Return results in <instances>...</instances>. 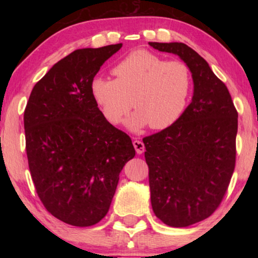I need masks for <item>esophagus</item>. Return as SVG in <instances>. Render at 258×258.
<instances>
[{
    "label": "esophagus",
    "mask_w": 258,
    "mask_h": 258,
    "mask_svg": "<svg viewBox=\"0 0 258 258\" xmlns=\"http://www.w3.org/2000/svg\"><path fill=\"white\" fill-rule=\"evenodd\" d=\"M133 144H134V148H135L136 153L139 154V155L143 154L144 150H146V148H144V143L142 142V141L135 140V141H134V142H133Z\"/></svg>",
    "instance_id": "obj_1"
}]
</instances>
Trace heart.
Here are the masks:
<instances>
[{
    "mask_svg": "<svg viewBox=\"0 0 258 258\" xmlns=\"http://www.w3.org/2000/svg\"><path fill=\"white\" fill-rule=\"evenodd\" d=\"M115 80L96 77L91 95L111 124H118L133 107L136 111L126 121L137 132L149 123L164 129L181 117L192 87L189 67L178 59L165 61L148 50H136L111 70Z\"/></svg>",
    "mask_w": 258,
    "mask_h": 258,
    "instance_id": "b5f03b06",
    "label": "heart"
}]
</instances>
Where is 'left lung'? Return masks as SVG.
<instances>
[{
    "mask_svg": "<svg viewBox=\"0 0 258 258\" xmlns=\"http://www.w3.org/2000/svg\"><path fill=\"white\" fill-rule=\"evenodd\" d=\"M177 55L191 72L194 95L174 124L143 139L151 207L169 227L206 220L227 192L236 162L238 114L228 88L184 43L149 42Z\"/></svg>",
    "mask_w": 258,
    "mask_h": 258,
    "instance_id": "8db88e82",
    "label": "left lung"
}]
</instances>
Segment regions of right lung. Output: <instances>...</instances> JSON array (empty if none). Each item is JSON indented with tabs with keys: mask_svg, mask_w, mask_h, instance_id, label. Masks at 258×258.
Here are the masks:
<instances>
[{
	"mask_svg": "<svg viewBox=\"0 0 258 258\" xmlns=\"http://www.w3.org/2000/svg\"><path fill=\"white\" fill-rule=\"evenodd\" d=\"M122 43L77 49L35 84L24 110L28 164L45 209L90 227L107 215L119 172L135 156L130 137L110 124L91 82Z\"/></svg>",
	"mask_w": 258,
	"mask_h": 258,
	"instance_id": "1",
	"label": "right lung"
}]
</instances>
